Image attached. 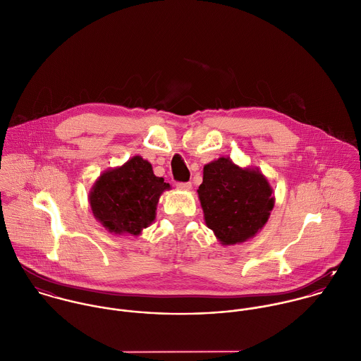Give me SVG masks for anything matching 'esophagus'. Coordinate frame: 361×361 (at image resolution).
Listing matches in <instances>:
<instances>
[{"instance_id": "34e87169", "label": "esophagus", "mask_w": 361, "mask_h": 361, "mask_svg": "<svg viewBox=\"0 0 361 361\" xmlns=\"http://www.w3.org/2000/svg\"><path fill=\"white\" fill-rule=\"evenodd\" d=\"M176 187L181 191H190L192 188V184L191 183H177Z\"/></svg>"}]
</instances>
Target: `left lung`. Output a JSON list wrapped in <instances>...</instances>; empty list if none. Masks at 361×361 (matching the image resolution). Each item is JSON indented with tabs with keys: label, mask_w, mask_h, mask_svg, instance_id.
I'll use <instances>...</instances> for the list:
<instances>
[{
	"label": "left lung",
	"mask_w": 361,
	"mask_h": 361,
	"mask_svg": "<svg viewBox=\"0 0 361 361\" xmlns=\"http://www.w3.org/2000/svg\"><path fill=\"white\" fill-rule=\"evenodd\" d=\"M274 188L258 167H240L228 157L204 166L198 198L207 226L221 245L258 234L275 207Z\"/></svg>",
	"instance_id": "obj_1"
}]
</instances>
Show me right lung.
I'll return each instance as SVG.
<instances>
[{
    "instance_id": "obj_1",
    "label": "right lung",
    "mask_w": 361,
    "mask_h": 361,
    "mask_svg": "<svg viewBox=\"0 0 361 361\" xmlns=\"http://www.w3.org/2000/svg\"><path fill=\"white\" fill-rule=\"evenodd\" d=\"M166 190L170 184L153 174L152 164L134 156L99 176L89 191V205L110 233L140 235L156 219L159 198Z\"/></svg>"
}]
</instances>
